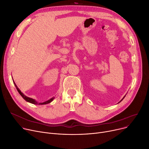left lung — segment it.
I'll use <instances>...</instances> for the list:
<instances>
[{
	"mask_svg": "<svg viewBox=\"0 0 149 149\" xmlns=\"http://www.w3.org/2000/svg\"><path fill=\"white\" fill-rule=\"evenodd\" d=\"M124 97H125V96H124ZM123 99H122V100H123Z\"/></svg>",
	"mask_w": 149,
	"mask_h": 149,
	"instance_id": "left-lung-1",
	"label": "left lung"
}]
</instances>
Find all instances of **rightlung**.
<instances>
[{
	"mask_svg": "<svg viewBox=\"0 0 149 149\" xmlns=\"http://www.w3.org/2000/svg\"><path fill=\"white\" fill-rule=\"evenodd\" d=\"M13 82H14V85H15V88H16V89H17V91L19 92V93H20V95L23 97V98L24 99V100H25L26 101H28V102H29V103H32V104H48V103H51V101L53 100V99H54V98H51L50 100H48V101H45V102H43V103H37V101L35 100H34V99H33V98H29V97H26V96H25L24 94H23V93L20 91V89L17 88V85L15 84V83H14V81H13Z\"/></svg>",
	"mask_w": 149,
	"mask_h": 149,
	"instance_id": "obj_1",
	"label": "right lung"
}]
</instances>
